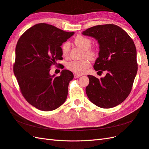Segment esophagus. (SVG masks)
I'll return each instance as SVG.
<instances>
[{
  "mask_svg": "<svg viewBox=\"0 0 149 149\" xmlns=\"http://www.w3.org/2000/svg\"><path fill=\"white\" fill-rule=\"evenodd\" d=\"M81 76V74H74V78H78L79 77H80Z\"/></svg>",
  "mask_w": 149,
  "mask_h": 149,
  "instance_id": "34e87169",
  "label": "esophagus"
}]
</instances>
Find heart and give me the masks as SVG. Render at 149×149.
<instances>
[{
    "label": "heart",
    "mask_w": 149,
    "mask_h": 149,
    "mask_svg": "<svg viewBox=\"0 0 149 149\" xmlns=\"http://www.w3.org/2000/svg\"><path fill=\"white\" fill-rule=\"evenodd\" d=\"M74 43L78 47H80L85 50V54L86 57L90 59H93L96 56V51L90 48L92 45V40L90 38L82 35H78L74 38ZM70 50V43L69 42L64 43L61 46V52L63 57L68 56ZM90 66L88 59H85L80 61H71L66 64V67L70 71L77 74H82L85 72Z\"/></svg>",
    "instance_id": "1"
}]
</instances>
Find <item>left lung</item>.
<instances>
[{
    "instance_id": "1",
    "label": "left lung",
    "mask_w": 149,
    "mask_h": 149,
    "mask_svg": "<svg viewBox=\"0 0 149 149\" xmlns=\"http://www.w3.org/2000/svg\"><path fill=\"white\" fill-rule=\"evenodd\" d=\"M99 45V57L94 70L107 72L98 79L88 75L86 93L91 102L101 108L114 107L124 101L131 92L136 75V50L133 40L117 25H97L82 32Z\"/></svg>"
}]
</instances>
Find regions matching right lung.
<instances>
[{
  "label": "right lung",
  "mask_w": 149,
  "mask_h": 149,
  "mask_svg": "<svg viewBox=\"0 0 149 149\" xmlns=\"http://www.w3.org/2000/svg\"><path fill=\"white\" fill-rule=\"evenodd\" d=\"M74 32L39 23L21 36L16 47L14 75L27 102L39 110L53 111L66 101L69 83L74 78L67 70L50 75L52 65L62 60L61 46Z\"/></svg>",
  "instance_id": "1"
}]
</instances>
